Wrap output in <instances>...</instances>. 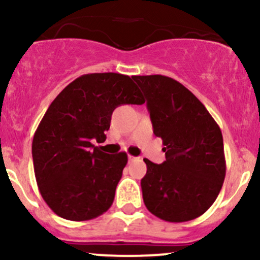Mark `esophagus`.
<instances>
[{
    "label": "esophagus",
    "instance_id": "obj_1",
    "mask_svg": "<svg viewBox=\"0 0 260 260\" xmlns=\"http://www.w3.org/2000/svg\"><path fill=\"white\" fill-rule=\"evenodd\" d=\"M137 159H138V157L132 156V155H128V161H129V162H132V161H136Z\"/></svg>",
    "mask_w": 260,
    "mask_h": 260
}]
</instances>
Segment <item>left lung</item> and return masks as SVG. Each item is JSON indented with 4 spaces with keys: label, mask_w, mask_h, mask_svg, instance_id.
Instances as JSON below:
<instances>
[{
    "label": "left lung",
    "mask_w": 260,
    "mask_h": 260,
    "mask_svg": "<svg viewBox=\"0 0 260 260\" xmlns=\"http://www.w3.org/2000/svg\"><path fill=\"white\" fill-rule=\"evenodd\" d=\"M147 98L154 134L162 139L166 160L147 164L140 181L151 214L170 222L203 215L213 205L226 174L220 127L186 86L170 77L133 76Z\"/></svg>",
    "instance_id": "obj_1"
}]
</instances>
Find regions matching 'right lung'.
Wrapping results in <instances>:
<instances>
[{"instance_id":"add662e5","label":"right lung","mask_w":260,"mask_h":260,"mask_svg":"<svg viewBox=\"0 0 260 260\" xmlns=\"http://www.w3.org/2000/svg\"><path fill=\"white\" fill-rule=\"evenodd\" d=\"M144 103L131 77L111 72L84 74L56 96L31 145L39 190L56 215L85 221L111 207L127 154H106L91 140L106 139L116 107Z\"/></svg>"}]
</instances>
